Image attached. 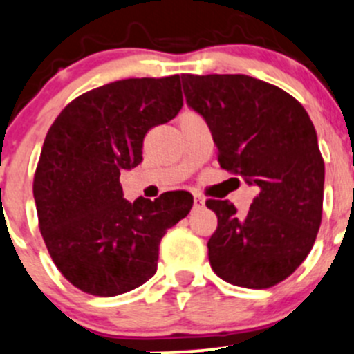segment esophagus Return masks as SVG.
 <instances>
[{
    "mask_svg": "<svg viewBox=\"0 0 354 354\" xmlns=\"http://www.w3.org/2000/svg\"><path fill=\"white\" fill-rule=\"evenodd\" d=\"M204 206V198L199 194H194V207H203Z\"/></svg>",
    "mask_w": 354,
    "mask_h": 354,
    "instance_id": "esophagus-1",
    "label": "esophagus"
}]
</instances>
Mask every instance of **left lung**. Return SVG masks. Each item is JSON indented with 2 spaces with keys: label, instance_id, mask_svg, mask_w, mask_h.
<instances>
[{
  "label": "left lung",
  "instance_id": "left-lung-1",
  "mask_svg": "<svg viewBox=\"0 0 354 354\" xmlns=\"http://www.w3.org/2000/svg\"><path fill=\"white\" fill-rule=\"evenodd\" d=\"M189 107L203 115L221 169L256 185L245 216L221 199L207 242L213 271L235 286L262 290L285 281L315 242L324 203V158L304 105L247 75H182Z\"/></svg>",
  "mask_w": 354,
  "mask_h": 354
}]
</instances>
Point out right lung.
Returning <instances> with one entry per match:
<instances>
[{
  "instance_id": "obj_1",
  "label": "right lung",
  "mask_w": 354,
  "mask_h": 354,
  "mask_svg": "<svg viewBox=\"0 0 354 354\" xmlns=\"http://www.w3.org/2000/svg\"><path fill=\"white\" fill-rule=\"evenodd\" d=\"M180 76L127 78L76 97L47 131L34 176L39 228L61 274L85 293L115 297L156 272L162 236L192 196L124 199L119 177L141 163L145 134L182 109Z\"/></svg>"
}]
</instances>
